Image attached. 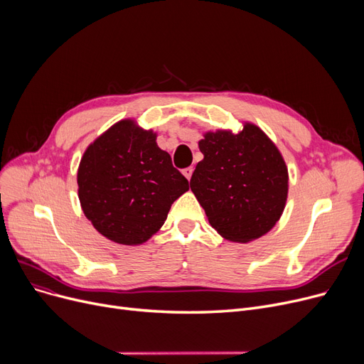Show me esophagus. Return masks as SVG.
Returning a JSON list of instances; mask_svg holds the SVG:
<instances>
[{
	"instance_id": "1",
	"label": "esophagus",
	"mask_w": 364,
	"mask_h": 364,
	"mask_svg": "<svg viewBox=\"0 0 364 364\" xmlns=\"http://www.w3.org/2000/svg\"><path fill=\"white\" fill-rule=\"evenodd\" d=\"M183 174H184V177H186L187 180H190V178H192V174H193V168L188 166V168L183 169Z\"/></svg>"
}]
</instances>
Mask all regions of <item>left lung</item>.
I'll return each instance as SVG.
<instances>
[{
	"instance_id": "left-lung-1",
	"label": "left lung",
	"mask_w": 364,
	"mask_h": 364,
	"mask_svg": "<svg viewBox=\"0 0 364 364\" xmlns=\"http://www.w3.org/2000/svg\"><path fill=\"white\" fill-rule=\"evenodd\" d=\"M232 129L205 131L203 159L190 188L206 218L225 240L247 243L269 233L280 220L289 192L288 166L279 147L250 121Z\"/></svg>"
}]
</instances>
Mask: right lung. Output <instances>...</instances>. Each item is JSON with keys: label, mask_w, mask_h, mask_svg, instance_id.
<instances>
[{"label": "right lung", "mask_w": 364, "mask_h": 364, "mask_svg": "<svg viewBox=\"0 0 364 364\" xmlns=\"http://www.w3.org/2000/svg\"><path fill=\"white\" fill-rule=\"evenodd\" d=\"M158 132L132 118L121 119L95 139L78 166L84 215L106 239L127 246L147 242L164 225L171 205L188 190L156 143Z\"/></svg>", "instance_id": "1"}]
</instances>
